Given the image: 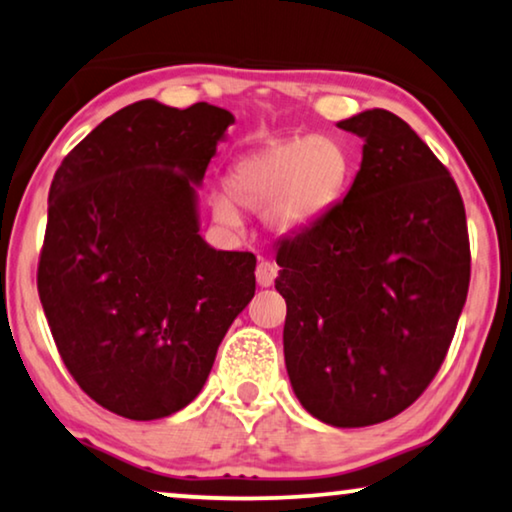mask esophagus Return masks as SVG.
Returning a JSON list of instances; mask_svg holds the SVG:
<instances>
[{"mask_svg": "<svg viewBox=\"0 0 512 512\" xmlns=\"http://www.w3.org/2000/svg\"><path fill=\"white\" fill-rule=\"evenodd\" d=\"M274 279H277V265L270 263V261H261L256 265V281L258 286L268 288L274 284Z\"/></svg>", "mask_w": 512, "mask_h": 512, "instance_id": "1", "label": "esophagus"}]
</instances>
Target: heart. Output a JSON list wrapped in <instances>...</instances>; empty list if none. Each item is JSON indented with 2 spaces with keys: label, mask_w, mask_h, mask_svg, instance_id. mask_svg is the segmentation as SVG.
Wrapping results in <instances>:
<instances>
[{
  "label": "heart",
  "mask_w": 512,
  "mask_h": 512,
  "mask_svg": "<svg viewBox=\"0 0 512 512\" xmlns=\"http://www.w3.org/2000/svg\"><path fill=\"white\" fill-rule=\"evenodd\" d=\"M353 173L348 147L335 136H295L244 154L228 168L226 194L210 196L212 214L228 228L240 212L263 210L274 235H295L318 224L344 196Z\"/></svg>",
  "instance_id": "obj_1"
}]
</instances>
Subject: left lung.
<instances>
[{
	"label": "left lung",
	"instance_id": "1",
	"mask_svg": "<svg viewBox=\"0 0 512 512\" xmlns=\"http://www.w3.org/2000/svg\"><path fill=\"white\" fill-rule=\"evenodd\" d=\"M365 140L358 175L325 217L281 240L284 358L295 397L325 425L367 427L422 395L453 342L471 277L464 203L402 117L337 122Z\"/></svg>",
	"mask_w": 512,
	"mask_h": 512
}]
</instances>
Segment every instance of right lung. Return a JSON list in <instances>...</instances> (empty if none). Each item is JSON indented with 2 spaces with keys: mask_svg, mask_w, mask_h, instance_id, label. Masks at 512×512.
I'll return each instance as SVG.
<instances>
[{
  "mask_svg": "<svg viewBox=\"0 0 512 512\" xmlns=\"http://www.w3.org/2000/svg\"><path fill=\"white\" fill-rule=\"evenodd\" d=\"M235 117L145 99L69 152L48 194L39 298L73 379L157 420L194 402L256 291V258L201 238L198 187Z\"/></svg>",
  "mask_w": 512,
  "mask_h": 512,
  "instance_id": "obj_1",
  "label": "right lung"
}]
</instances>
